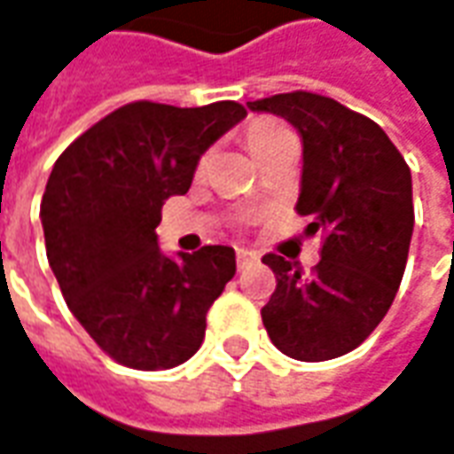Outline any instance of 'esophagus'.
Returning <instances> with one entry per match:
<instances>
[{"label":"esophagus","mask_w":454,"mask_h":454,"mask_svg":"<svg viewBox=\"0 0 454 454\" xmlns=\"http://www.w3.org/2000/svg\"><path fill=\"white\" fill-rule=\"evenodd\" d=\"M258 262V255L253 250H238V268L239 270H247L250 265Z\"/></svg>","instance_id":"34e87169"}]
</instances>
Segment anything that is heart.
I'll use <instances>...</instances> for the list:
<instances>
[{
  "label": "heart",
  "mask_w": 454,
  "mask_h": 454,
  "mask_svg": "<svg viewBox=\"0 0 454 454\" xmlns=\"http://www.w3.org/2000/svg\"><path fill=\"white\" fill-rule=\"evenodd\" d=\"M286 132L288 129H286L284 122H278L273 117H258V120H253L250 125L245 127V140H247L253 153H258V150H262L268 143H273L276 137H281Z\"/></svg>",
  "instance_id": "heart-1"
}]
</instances>
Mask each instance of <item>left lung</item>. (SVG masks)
I'll return each instance as SVG.
<instances>
[{
  "mask_svg": "<svg viewBox=\"0 0 454 454\" xmlns=\"http://www.w3.org/2000/svg\"><path fill=\"white\" fill-rule=\"evenodd\" d=\"M247 109L299 129L304 168L296 212L311 216L306 232H325L311 276L281 255L262 258L276 273L262 325L294 360L340 357L380 325L396 299L414 232L411 170L373 120L329 97L291 91L247 102Z\"/></svg>",
  "mask_w": 454,
  "mask_h": 454,
  "instance_id": "8db88e82",
  "label": "left lung"
}]
</instances>
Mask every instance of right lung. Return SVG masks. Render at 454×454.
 <instances>
[{
	"mask_svg": "<svg viewBox=\"0 0 454 454\" xmlns=\"http://www.w3.org/2000/svg\"><path fill=\"white\" fill-rule=\"evenodd\" d=\"M238 102H135L74 140L40 204L48 262L79 325L109 357L137 371L186 363L207 311L235 276V250L204 245L166 255L160 209L189 192L199 158L245 120Z\"/></svg>",
	"mask_w": 454,
	"mask_h": 454,
	"instance_id": "right-lung-1",
	"label": "right lung"
}]
</instances>
